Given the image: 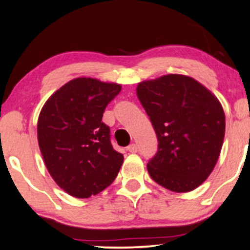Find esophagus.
Masks as SVG:
<instances>
[{"mask_svg": "<svg viewBox=\"0 0 250 250\" xmlns=\"http://www.w3.org/2000/svg\"><path fill=\"white\" fill-rule=\"evenodd\" d=\"M127 150L130 153H137V150H138V147H137V145L135 144H131L130 146L127 147Z\"/></svg>", "mask_w": 250, "mask_h": 250, "instance_id": "34e87169", "label": "esophagus"}]
</instances>
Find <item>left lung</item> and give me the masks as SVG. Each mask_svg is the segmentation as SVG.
I'll list each match as a JSON object with an SVG mask.
<instances>
[{"label": "left lung", "instance_id": "obj_1", "mask_svg": "<svg viewBox=\"0 0 250 250\" xmlns=\"http://www.w3.org/2000/svg\"><path fill=\"white\" fill-rule=\"evenodd\" d=\"M137 96L159 140L147 163L150 177L174 192L195 190L210 176L223 147L226 123L219 100L181 74L138 83Z\"/></svg>", "mask_w": 250, "mask_h": 250}]
</instances>
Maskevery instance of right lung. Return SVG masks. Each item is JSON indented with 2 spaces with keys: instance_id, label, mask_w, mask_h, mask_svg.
<instances>
[{
  "instance_id": "obj_1",
  "label": "right lung",
  "mask_w": 250,
  "mask_h": 250,
  "mask_svg": "<svg viewBox=\"0 0 250 250\" xmlns=\"http://www.w3.org/2000/svg\"><path fill=\"white\" fill-rule=\"evenodd\" d=\"M120 90L118 83L76 78L52 94L40 111L37 134L42 160L70 196L97 195L118 175L124 156L113 149L102 117Z\"/></svg>"
}]
</instances>
